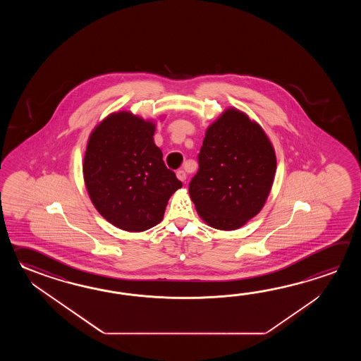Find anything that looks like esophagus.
<instances>
[{"label":"esophagus","mask_w":361,"mask_h":361,"mask_svg":"<svg viewBox=\"0 0 361 361\" xmlns=\"http://www.w3.org/2000/svg\"><path fill=\"white\" fill-rule=\"evenodd\" d=\"M177 178L179 179V180H180V182H184V180H185V178H187L185 171H184V170H178Z\"/></svg>","instance_id":"obj_1"}]
</instances>
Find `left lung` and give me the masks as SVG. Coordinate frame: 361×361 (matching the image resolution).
Instances as JSON below:
<instances>
[{
  "label": "left lung",
  "mask_w": 361,
  "mask_h": 361,
  "mask_svg": "<svg viewBox=\"0 0 361 361\" xmlns=\"http://www.w3.org/2000/svg\"><path fill=\"white\" fill-rule=\"evenodd\" d=\"M275 171L276 154L264 130L228 108L207 128L190 196L210 227L238 230L261 212Z\"/></svg>",
  "instance_id": "left-lung-1"
}]
</instances>
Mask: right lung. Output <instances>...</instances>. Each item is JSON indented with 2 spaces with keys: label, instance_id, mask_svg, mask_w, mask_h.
I'll use <instances>...</instances> for the list:
<instances>
[{
  "label": "right lung",
  "instance_id": "obj_1",
  "mask_svg": "<svg viewBox=\"0 0 361 361\" xmlns=\"http://www.w3.org/2000/svg\"><path fill=\"white\" fill-rule=\"evenodd\" d=\"M154 128L123 111L97 125L87 142L82 168L87 193L100 215L123 231L159 224L170 196L182 187L154 145Z\"/></svg>",
  "mask_w": 361,
  "mask_h": 361
}]
</instances>
